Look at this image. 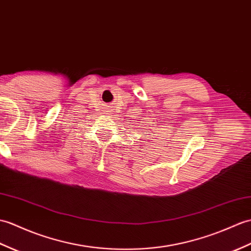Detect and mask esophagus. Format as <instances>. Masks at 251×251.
Returning a JSON list of instances; mask_svg holds the SVG:
<instances>
[{"label":"esophagus","instance_id":"esophagus-1","mask_svg":"<svg viewBox=\"0 0 251 251\" xmlns=\"http://www.w3.org/2000/svg\"><path fill=\"white\" fill-rule=\"evenodd\" d=\"M107 112H111V111H109V110H108V111Z\"/></svg>","mask_w":251,"mask_h":251}]
</instances>
